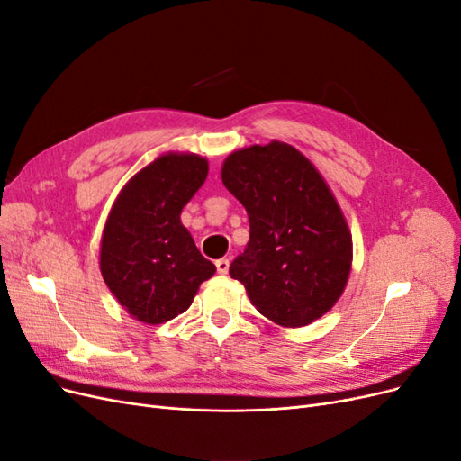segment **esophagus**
Masks as SVG:
<instances>
[{"label": "esophagus", "mask_w": 461, "mask_h": 461, "mask_svg": "<svg viewBox=\"0 0 461 461\" xmlns=\"http://www.w3.org/2000/svg\"><path fill=\"white\" fill-rule=\"evenodd\" d=\"M215 267H217V273L227 275V273H229V267H230V263H229V259H217V261H215Z\"/></svg>", "instance_id": "esophagus-1"}]
</instances>
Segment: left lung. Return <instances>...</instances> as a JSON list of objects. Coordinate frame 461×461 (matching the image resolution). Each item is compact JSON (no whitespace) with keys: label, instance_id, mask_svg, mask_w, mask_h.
Masks as SVG:
<instances>
[{"label":"left lung","instance_id":"left-lung-1","mask_svg":"<svg viewBox=\"0 0 461 461\" xmlns=\"http://www.w3.org/2000/svg\"><path fill=\"white\" fill-rule=\"evenodd\" d=\"M221 178L249 219V242L230 276L276 325L323 317L342 296L354 254L346 217L315 165L273 140L232 151Z\"/></svg>","mask_w":461,"mask_h":461}]
</instances>
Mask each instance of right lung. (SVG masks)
I'll return each mask as SVG.
<instances>
[{"instance_id": "obj_1", "label": "right lung", "mask_w": 461, "mask_h": 461, "mask_svg": "<svg viewBox=\"0 0 461 461\" xmlns=\"http://www.w3.org/2000/svg\"><path fill=\"white\" fill-rule=\"evenodd\" d=\"M207 171V159L196 153H163L138 171L111 205L100 271L117 302L146 325L186 312L200 285L215 273L180 222Z\"/></svg>"}]
</instances>
